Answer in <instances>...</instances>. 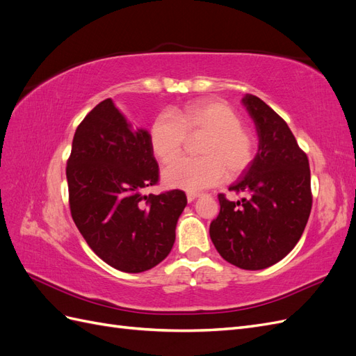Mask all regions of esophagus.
Segmentation results:
<instances>
[{
  "instance_id": "esophagus-1",
  "label": "esophagus",
  "mask_w": 356,
  "mask_h": 356,
  "mask_svg": "<svg viewBox=\"0 0 356 356\" xmlns=\"http://www.w3.org/2000/svg\"><path fill=\"white\" fill-rule=\"evenodd\" d=\"M199 197V193H187V200L193 202L195 199Z\"/></svg>"
}]
</instances>
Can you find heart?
Listing matches in <instances>:
<instances>
[{
	"label": "heart",
	"instance_id": "b5f03b06",
	"mask_svg": "<svg viewBox=\"0 0 356 356\" xmlns=\"http://www.w3.org/2000/svg\"><path fill=\"white\" fill-rule=\"evenodd\" d=\"M203 134L200 158H180L161 172L165 184L196 191L242 175L255 159V139L242 126V118L229 104L202 99L186 105L177 113L159 114L149 127L148 139L153 154L168 161L176 156L187 136Z\"/></svg>",
	"mask_w": 356,
	"mask_h": 356
}]
</instances>
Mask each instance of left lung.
<instances>
[{
    "mask_svg": "<svg viewBox=\"0 0 356 356\" xmlns=\"http://www.w3.org/2000/svg\"><path fill=\"white\" fill-rule=\"evenodd\" d=\"M260 145L243 178L230 186L243 197L220 193V213L209 234L225 261L261 270L281 261L300 241L312 209L309 159L284 118L254 95L242 99Z\"/></svg>",
    "mask_w": 356,
    "mask_h": 356,
    "instance_id": "left-lung-1",
    "label": "left lung"
}]
</instances>
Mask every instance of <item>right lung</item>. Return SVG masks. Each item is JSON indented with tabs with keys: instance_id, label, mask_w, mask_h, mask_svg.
<instances>
[{
	"instance_id": "add662e5",
	"label": "right lung",
	"mask_w": 356,
	"mask_h": 356,
	"mask_svg": "<svg viewBox=\"0 0 356 356\" xmlns=\"http://www.w3.org/2000/svg\"><path fill=\"white\" fill-rule=\"evenodd\" d=\"M67 179L72 220L101 260L139 273L168 257L187 196L182 190L143 195L159 182L148 132L134 131L111 99L99 102L79 124Z\"/></svg>"
}]
</instances>
